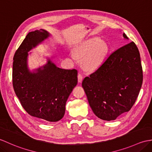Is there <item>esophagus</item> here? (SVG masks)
I'll return each mask as SVG.
<instances>
[{
  "instance_id": "1",
  "label": "esophagus",
  "mask_w": 152,
  "mask_h": 152,
  "mask_svg": "<svg viewBox=\"0 0 152 152\" xmlns=\"http://www.w3.org/2000/svg\"><path fill=\"white\" fill-rule=\"evenodd\" d=\"M83 80V76L81 74H78L77 75V80H78V83H82Z\"/></svg>"
}]
</instances>
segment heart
Returning a JSON list of instances; mask_svg holds the SVG:
<instances>
[{
  "mask_svg": "<svg viewBox=\"0 0 152 152\" xmlns=\"http://www.w3.org/2000/svg\"><path fill=\"white\" fill-rule=\"evenodd\" d=\"M107 50L105 42L93 38L83 42L74 48L75 57L82 61L83 67L88 70L96 69L103 61Z\"/></svg>",
  "mask_w": 152,
  "mask_h": 152,
  "instance_id": "obj_1",
  "label": "heart"
}]
</instances>
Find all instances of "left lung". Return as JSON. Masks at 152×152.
I'll use <instances>...</instances> for the list:
<instances>
[{
    "mask_svg": "<svg viewBox=\"0 0 152 152\" xmlns=\"http://www.w3.org/2000/svg\"><path fill=\"white\" fill-rule=\"evenodd\" d=\"M123 36L128 39L124 33ZM143 75L140 53L134 42L109 55L82 82L90 107L104 121H113L129 111L139 96Z\"/></svg>",
    "mask_w": 152,
    "mask_h": 152,
    "instance_id": "1",
    "label": "left lung"
}]
</instances>
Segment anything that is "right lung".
I'll return each instance as SVG.
<instances>
[{
  "label": "right lung",
  "mask_w": 152,
  "mask_h": 152,
  "mask_svg": "<svg viewBox=\"0 0 152 152\" xmlns=\"http://www.w3.org/2000/svg\"><path fill=\"white\" fill-rule=\"evenodd\" d=\"M41 29L29 32L13 57L12 82L23 107L31 116L45 121L57 122L65 115L68 97L77 83L76 69H63L48 59L47 64L30 72L28 52L48 38Z\"/></svg>",
  "instance_id": "add662e5"
}]
</instances>
